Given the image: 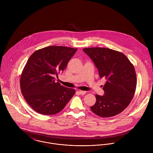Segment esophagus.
Here are the masks:
<instances>
[{"mask_svg": "<svg viewBox=\"0 0 153 153\" xmlns=\"http://www.w3.org/2000/svg\"><path fill=\"white\" fill-rule=\"evenodd\" d=\"M78 92L80 94V95H85L86 93V91H78Z\"/></svg>", "mask_w": 153, "mask_h": 153, "instance_id": "34e87169", "label": "esophagus"}]
</instances>
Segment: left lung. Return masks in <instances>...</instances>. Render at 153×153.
<instances>
[{
    "mask_svg": "<svg viewBox=\"0 0 153 153\" xmlns=\"http://www.w3.org/2000/svg\"><path fill=\"white\" fill-rule=\"evenodd\" d=\"M97 68L101 78L106 82L104 94L96 95V102L91 111L101 117H111L126 109L133 98L137 77L133 65L121 52L104 48L83 49Z\"/></svg>",
    "mask_w": 153,
    "mask_h": 153,
    "instance_id": "obj_1",
    "label": "left lung"
}]
</instances>
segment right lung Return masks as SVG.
Returning a JSON list of instances; mask_svg holds the SVG:
<instances>
[{
    "instance_id": "1",
    "label": "right lung",
    "mask_w": 153,
    "mask_h": 153,
    "mask_svg": "<svg viewBox=\"0 0 153 153\" xmlns=\"http://www.w3.org/2000/svg\"><path fill=\"white\" fill-rule=\"evenodd\" d=\"M78 49L49 46L36 51L22 71L20 85L29 105L43 115L56 114L64 108L75 93L65 87L54 76L62 72Z\"/></svg>"
}]
</instances>
